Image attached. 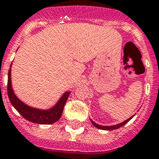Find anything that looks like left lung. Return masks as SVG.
I'll return each mask as SVG.
<instances>
[{
  "instance_id": "obj_1",
  "label": "left lung",
  "mask_w": 159,
  "mask_h": 159,
  "mask_svg": "<svg viewBox=\"0 0 159 159\" xmlns=\"http://www.w3.org/2000/svg\"><path fill=\"white\" fill-rule=\"evenodd\" d=\"M134 116H131L130 118H129L128 120H125L124 122H121V123L118 124V125H111V126L100 125H97V123H95L94 121H92V120H91V121H92V124L95 126V127H97V128L100 129H104V130H112V129H116L120 128V127H122L123 125H125L127 122H129V121L131 119L133 118Z\"/></svg>"
}]
</instances>
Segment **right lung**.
Segmentation results:
<instances>
[{"label":"right lung","mask_w":159,"mask_h":159,"mask_svg":"<svg viewBox=\"0 0 159 159\" xmlns=\"http://www.w3.org/2000/svg\"><path fill=\"white\" fill-rule=\"evenodd\" d=\"M10 67L8 72V82H7V92L11 105L16 110L27 120L33 123L40 125H50L55 123L60 119L64 108L65 103L69 97L70 92H65L62 97L58 100L53 107L48 110H39L27 106L16 97L11 87V69Z\"/></svg>","instance_id":"add662e5"}]
</instances>
